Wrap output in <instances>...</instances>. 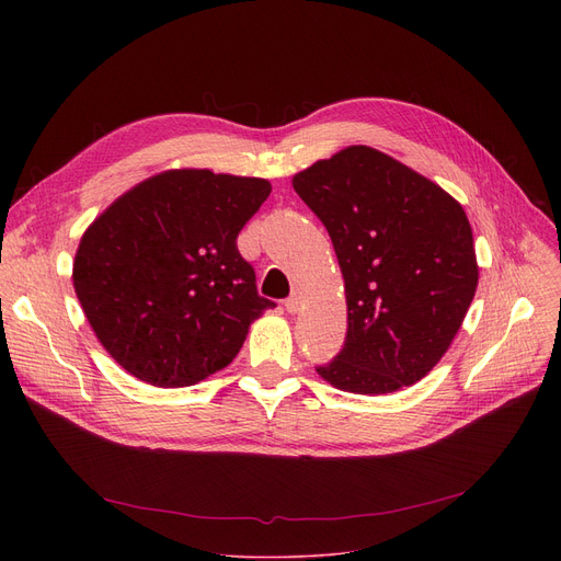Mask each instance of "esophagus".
Returning a JSON list of instances; mask_svg holds the SVG:
<instances>
[{"instance_id": "34e87169", "label": "esophagus", "mask_w": 561, "mask_h": 561, "mask_svg": "<svg viewBox=\"0 0 561 561\" xmlns=\"http://www.w3.org/2000/svg\"><path fill=\"white\" fill-rule=\"evenodd\" d=\"M284 305H286L288 313H298L302 309V296H300V293H293V296Z\"/></svg>"}]
</instances>
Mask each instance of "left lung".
<instances>
[{
    "label": "left lung",
    "mask_w": 561,
    "mask_h": 561,
    "mask_svg": "<svg viewBox=\"0 0 561 561\" xmlns=\"http://www.w3.org/2000/svg\"><path fill=\"white\" fill-rule=\"evenodd\" d=\"M293 188L325 225L345 279V343L318 375L362 396L416 385L446 355L478 288L461 204L366 145L316 161Z\"/></svg>",
    "instance_id": "8db88e82"
}]
</instances>
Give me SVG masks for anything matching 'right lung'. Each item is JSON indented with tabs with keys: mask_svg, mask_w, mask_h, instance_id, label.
<instances>
[{
	"mask_svg": "<svg viewBox=\"0 0 561 561\" xmlns=\"http://www.w3.org/2000/svg\"><path fill=\"white\" fill-rule=\"evenodd\" d=\"M268 195L259 176L168 170L85 229L72 265L77 298L129 375L191 387L239 355L252 322L275 307L236 248Z\"/></svg>",
	"mask_w": 561,
	"mask_h": 561,
	"instance_id": "1",
	"label": "right lung"
}]
</instances>
